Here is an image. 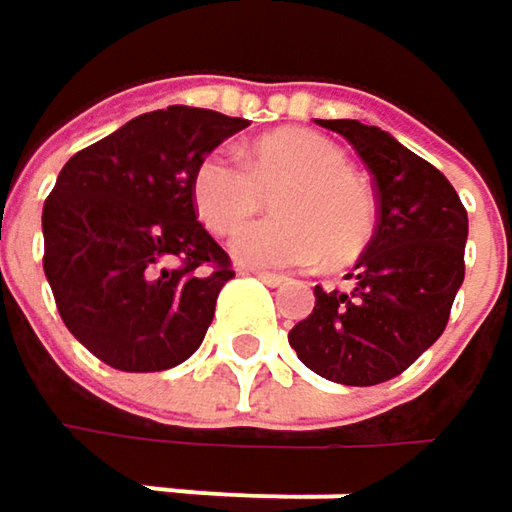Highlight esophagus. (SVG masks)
Masks as SVG:
<instances>
[{"mask_svg":"<svg viewBox=\"0 0 512 512\" xmlns=\"http://www.w3.org/2000/svg\"><path fill=\"white\" fill-rule=\"evenodd\" d=\"M246 272H252L257 275L263 284H269V287H281V284H287V278L284 275H278V272H266V269H246Z\"/></svg>","mask_w":512,"mask_h":512,"instance_id":"34e87169","label":"esophagus"}]
</instances>
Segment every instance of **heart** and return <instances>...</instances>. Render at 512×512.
<instances>
[{
  "mask_svg": "<svg viewBox=\"0 0 512 512\" xmlns=\"http://www.w3.org/2000/svg\"><path fill=\"white\" fill-rule=\"evenodd\" d=\"M276 192L278 217L239 227ZM189 195L213 234H231L243 266H311L356 260L376 228V198L350 171L347 154L311 130H278L257 142L249 162L216 148L198 159Z\"/></svg>",
  "mask_w": 512,
  "mask_h": 512,
  "instance_id": "1",
  "label": "heart"
}]
</instances>
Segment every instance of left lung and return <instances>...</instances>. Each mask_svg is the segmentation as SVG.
Listing matches in <instances>:
<instances>
[{"mask_svg":"<svg viewBox=\"0 0 512 512\" xmlns=\"http://www.w3.org/2000/svg\"><path fill=\"white\" fill-rule=\"evenodd\" d=\"M341 133L373 174L376 231L347 275L314 287V311L287 341L299 361L341 385L400 376L448 326L465 278L468 216L451 180L427 159L361 121H320Z\"/></svg>","mask_w":512,"mask_h":512,"instance_id":"1","label":"left lung"}]
</instances>
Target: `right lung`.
Returning a JSON list of instances; mask_svg holds the SVG:
<instances>
[{
  "label": "right lung",
  "instance_id": "1",
  "mask_svg": "<svg viewBox=\"0 0 512 512\" xmlns=\"http://www.w3.org/2000/svg\"><path fill=\"white\" fill-rule=\"evenodd\" d=\"M249 121L168 106L73 154L44 204V272L70 335L127 373L192 356L234 278L192 207L198 159Z\"/></svg>",
  "mask_w": 512,
  "mask_h": 512
}]
</instances>
